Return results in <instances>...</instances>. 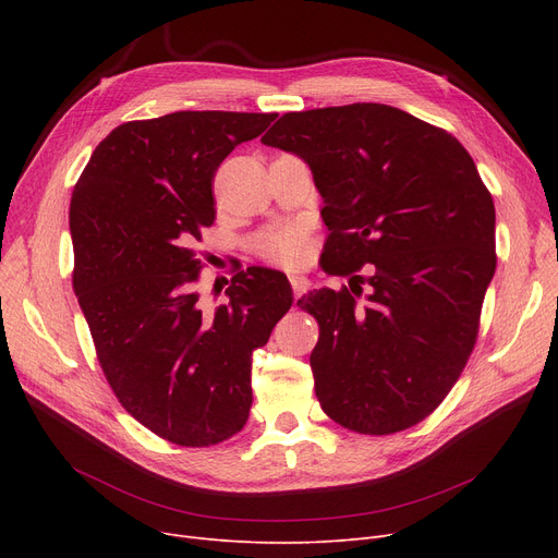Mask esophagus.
Returning <instances> with one entry per match:
<instances>
[{
	"mask_svg": "<svg viewBox=\"0 0 558 558\" xmlns=\"http://www.w3.org/2000/svg\"><path fill=\"white\" fill-rule=\"evenodd\" d=\"M289 282H291V289H294V296L299 299L303 291H307V287H310V280L305 278V276H289Z\"/></svg>",
	"mask_w": 558,
	"mask_h": 558,
	"instance_id": "1",
	"label": "esophagus"
}]
</instances>
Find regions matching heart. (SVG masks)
Instances as JSON below:
<instances>
[{"label": "heart", "instance_id": "1", "mask_svg": "<svg viewBox=\"0 0 558 558\" xmlns=\"http://www.w3.org/2000/svg\"><path fill=\"white\" fill-rule=\"evenodd\" d=\"M255 248L264 259L284 264V267H294V264H299L305 255L303 230L296 226H289L264 232L255 242Z\"/></svg>", "mask_w": 558, "mask_h": 558}]
</instances>
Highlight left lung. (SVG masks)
<instances>
[{"mask_svg":"<svg viewBox=\"0 0 558 558\" xmlns=\"http://www.w3.org/2000/svg\"><path fill=\"white\" fill-rule=\"evenodd\" d=\"M262 142L310 167L330 230L324 269L350 276L299 301L320 328V407L360 434L421 423L471 355L495 274V205L473 158L385 104L287 112Z\"/></svg>","mask_w":558,"mask_h":558,"instance_id":"1","label":"left lung"}]
</instances>
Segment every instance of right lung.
Here are the masks:
<instances>
[{"label": "right lung", "mask_w": 558, "mask_h": 558, "mask_svg": "<svg viewBox=\"0 0 558 558\" xmlns=\"http://www.w3.org/2000/svg\"><path fill=\"white\" fill-rule=\"evenodd\" d=\"M274 112L179 110L99 142L72 192L74 291L126 412L175 446L238 434L251 412V357L294 303L284 274L238 271L205 312L190 244L215 221L213 179Z\"/></svg>", "instance_id": "add662e5"}]
</instances>
